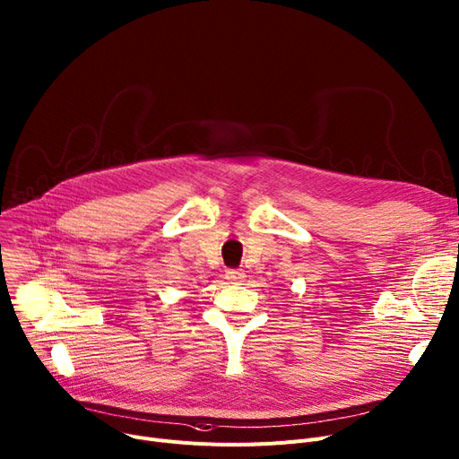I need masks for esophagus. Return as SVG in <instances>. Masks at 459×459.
Listing matches in <instances>:
<instances>
[{"label": "esophagus", "mask_w": 459, "mask_h": 459, "mask_svg": "<svg viewBox=\"0 0 459 459\" xmlns=\"http://www.w3.org/2000/svg\"><path fill=\"white\" fill-rule=\"evenodd\" d=\"M226 278H228L230 281L240 283V281H245L247 274H245V271H240V268H230V271L226 273Z\"/></svg>", "instance_id": "esophagus-1"}]
</instances>
